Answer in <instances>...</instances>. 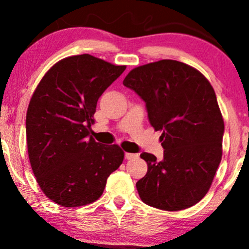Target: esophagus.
I'll use <instances>...</instances> for the list:
<instances>
[{
  "label": "esophagus",
  "instance_id": "obj_1",
  "mask_svg": "<svg viewBox=\"0 0 249 249\" xmlns=\"http://www.w3.org/2000/svg\"><path fill=\"white\" fill-rule=\"evenodd\" d=\"M138 157V154H134V153H125V159L127 160H131V159H136Z\"/></svg>",
  "mask_w": 249,
  "mask_h": 249
}]
</instances>
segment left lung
Masks as SVG:
<instances>
[{
	"instance_id": "8db88e82",
	"label": "left lung",
	"mask_w": 249,
	"mask_h": 249,
	"mask_svg": "<svg viewBox=\"0 0 249 249\" xmlns=\"http://www.w3.org/2000/svg\"><path fill=\"white\" fill-rule=\"evenodd\" d=\"M123 84L146 103L150 124L162 132L164 159L141 154L147 173L136 184L139 196L164 211L193 206L206 196L222 157L225 125L212 85L173 59L134 68Z\"/></svg>"
}]
</instances>
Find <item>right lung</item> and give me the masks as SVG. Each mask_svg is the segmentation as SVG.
Listing matches in <instances>:
<instances>
[{
    "label": "right lung",
    "instance_id": "right-lung-1",
    "mask_svg": "<svg viewBox=\"0 0 249 249\" xmlns=\"http://www.w3.org/2000/svg\"><path fill=\"white\" fill-rule=\"evenodd\" d=\"M126 69L89 53L70 56L47 71L25 119L28 154L43 193L63 207L92 204L121 166L124 151L90 136L98 98Z\"/></svg>",
    "mask_w": 249,
    "mask_h": 249
}]
</instances>
